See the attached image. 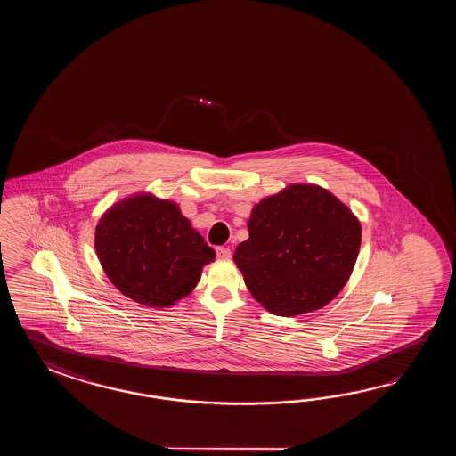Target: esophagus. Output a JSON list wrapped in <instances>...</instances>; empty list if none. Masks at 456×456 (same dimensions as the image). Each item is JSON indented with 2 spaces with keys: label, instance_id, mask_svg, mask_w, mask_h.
<instances>
[{
  "label": "esophagus",
  "instance_id": "34e87169",
  "mask_svg": "<svg viewBox=\"0 0 456 456\" xmlns=\"http://www.w3.org/2000/svg\"><path fill=\"white\" fill-rule=\"evenodd\" d=\"M216 257L226 261V259H230V257H232V251H230L228 248H216Z\"/></svg>",
  "mask_w": 456,
  "mask_h": 456
}]
</instances>
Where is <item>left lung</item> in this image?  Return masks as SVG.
<instances>
[{
    "instance_id": "1",
    "label": "left lung",
    "mask_w": 456,
    "mask_h": 456,
    "mask_svg": "<svg viewBox=\"0 0 456 456\" xmlns=\"http://www.w3.org/2000/svg\"><path fill=\"white\" fill-rule=\"evenodd\" d=\"M249 238L232 256L252 298L277 316L320 310L355 267L359 218L316 184H290L254 205Z\"/></svg>"
}]
</instances>
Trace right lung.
<instances>
[{"label": "right lung", "mask_w": 456, "mask_h": 456, "mask_svg": "<svg viewBox=\"0 0 456 456\" xmlns=\"http://www.w3.org/2000/svg\"><path fill=\"white\" fill-rule=\"evenodd\" d=\"M94 249L117 290L158 310L185 298L215 259L179 205L150 192L107 208L96 226Z\"/></svg>", "instance_id": "add662e5"}]
</instances>
